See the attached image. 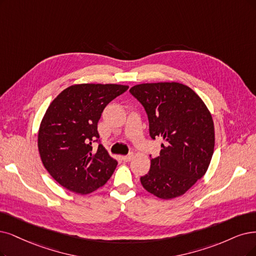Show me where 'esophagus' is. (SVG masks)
Instances as JSON below:
<instances>
[{
  "instance_id": "esophagus-1",
  "label": "esophagus",
  "mask_w": 256,
  "mask_h": 256,
  "mask_svg": "<svg viewBox=\"0 0 256 256\" xmlns=\"http://www.w3.org/2000/svg\"><path fill=\"white\" fill-rule=\"evenodd\" d=\"M132 159H133V155H126V156H122V160H123V162H130Z\"/></svg>"
}]
</instances>
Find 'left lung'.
<instances>
[{"instance_id": "8db88e82", "label": "left lung", "mask_w": 256, "mask_h": 256, "mask_svg": "<svg viewBox=\"0 0 256 256\" xmlns=\"http://www.w3.org/2000/svg\"><path fill=\"white\" fill-rule=\"evenodd\" d=\"M130 92L146 108L150 137L164 141L141 184L162 200L184 195L211 162L215 132L210 110L192 88L178 82L141 83Z\"/></svg>"}]
</instances>
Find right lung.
<instances>
[{"label":"right lung","instance_id":"1","mask_svg":"<svg viewBox=\"0 0 256 256\" xmlns=\"http://www.w3.org/2000/svg\"><path fill=\"white\" fill-rule=\"evenodd\" d=\"M128 88L122 84H74L50 104L38 133L44 168L68 190L88 194L108 182L118 164L99 139L98 121L108 104Z\"/></svg>","mask_w":256,"mask_h":256}]
</instances>
